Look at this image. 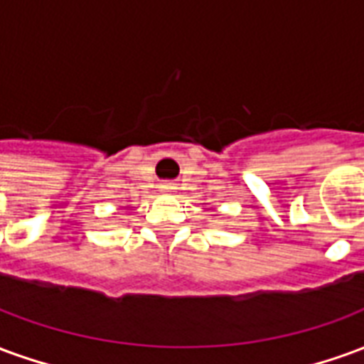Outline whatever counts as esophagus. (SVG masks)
Instances as JSON below:
<instances>
[{
	"label": "esophagus",
	"instance_id": "obj_1",
	"mask_svg": "<svg viewBox=\"0 0 364 364\" xmlns=\"http://www.w3.org/2000/svg\"><path fill=\"white\" fill-rule=\"evenodd\" d=\"M169 189H171V185H169V183H166V185H161V191H164V193H169Z\"/></svg>",
	"mask_w": 364,
	"mask_h": 364
}]
</instances>
